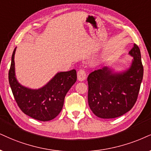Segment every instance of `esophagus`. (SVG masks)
<instances>
[{
    "instance_id": "esophagus-1",
    "label": "esophagus",
    "mask_w": 151,
    "mask_h": 151,
    "mask_svg": "<svg viewBox=\"0 0 151 151\" xmlns=\"http://www.w3.org/2000/svg\"><path fill=\"white\" fill-rule=\"evenodd\" d=\"M78 80L79 81H83L86 79V73L84 69H80L77 73Z\"/></svg>"
}]
</instances>
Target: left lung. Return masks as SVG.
<instances>
[{"mask_svg":"<svg viewBox=\"0 0 151 151\" xmlns=\"http://www.w3.org/2000/svg\"><path fill=\"white\" fill-rule=\"evenodd\" d=\"M132 63L127 70L113 73L109 67L94 70L87 78L88 104L100 118H115L130 111L138 97L144 76L141 52L134 44L129 52Z\"/></svg>","mask_w":151,"mask_h":151,"instance_id":"1","label":"left lung"}]
</instances>
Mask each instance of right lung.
<instances>
[{"mask_svg":"<svg viewBox=\"0 0 151 151\" xmlns=\"http://www.w3.org/2000/svg\"><path fill=\"white\" fill-rule=\"evenodd\" d=\"M13 51L8 78L13 96L22 111L31 118L40 121H49L61 112L66 93L77 81L76 70L57 73L47 85L38 90L22 86L18 83L14 72Z\"/></svg>","mask_w":151,"mask_h":151,"instance_id":"right-lung-1","label":"right lung"}]
</instances>
